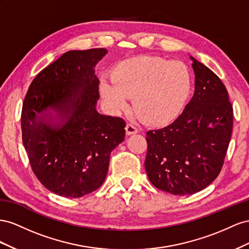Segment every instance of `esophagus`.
<instances>
[{"label": "esophagus", "mask_w": 249, "mask_h": 249, "mask_svg": "<svg viewBox=\"0 0 249 249\" xmlns=\"http://www.w3.org/2000/svg\"><path fill=\"white\" fill-rule=\"evenodd\" d=\"M125 130H126V136H131V134H136L138 133V129L137 127H134L131 124H127L125 127Z\"/></svg>", "instance_id": "esophagus-1"}]
</instances>
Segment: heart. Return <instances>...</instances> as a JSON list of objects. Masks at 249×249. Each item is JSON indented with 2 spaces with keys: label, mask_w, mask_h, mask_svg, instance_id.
Masks as SVG:
<instances>
[{
  "label": "heart",
  "mask_w": 249,
  "mask_h": 249,
  "mask_svg": "<svg viewBox=\"0 0 249 249\" xmlns=\"http://www.w3.org/2000/svg\"><path fill=\"white\" fill-rule=\"evenodd\" d=\"M192 91V76L181 62L141 56L124 60L101 82L104 101L115 109L132 110L142 122L166 124L179 115Z\"/></svg>",
  "instance_id": "1"
}]
</instances>
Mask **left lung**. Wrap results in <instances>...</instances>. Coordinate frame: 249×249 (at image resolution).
I'll return each instance as SVG.
<instances>
[{"mask_svg":"<svg viewBox=\"0 0 249 249\" xmlns=\"http://www.w3.org/2000/svg\"><path fill=\"white\" fill-rule=\"evenodd\" d=\"M195 91L172 124L147 132L145 169L154 187L195 194L219 175L232 131V106L220 78L190 56Z\"/></svg>","mask_w":249,"mask_h":249,"instance_id":"left-lung-1","label":"left lung"}]
</instances>
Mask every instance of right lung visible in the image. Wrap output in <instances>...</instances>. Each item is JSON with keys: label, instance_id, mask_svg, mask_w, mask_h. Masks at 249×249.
Instances as JSON below:
<instances>
[{"label": "right lung", "instance_id": "obj_1", "mask_svg": "<svg viewBox=\"0 0 249 249\" xmlns=\"http://www.w3.org/2000/svg\"><path fill=\"white\" fill-rule=\"evenodd\" d=\"M107 50L62 54L34 78L22 109L23 143L31 168L45 188L79 198L106 178L110 152L125 138V122L96 109L95 67Z\"/></svg>", "mask_w": 249, "mask_h": 249}]
</instances>
